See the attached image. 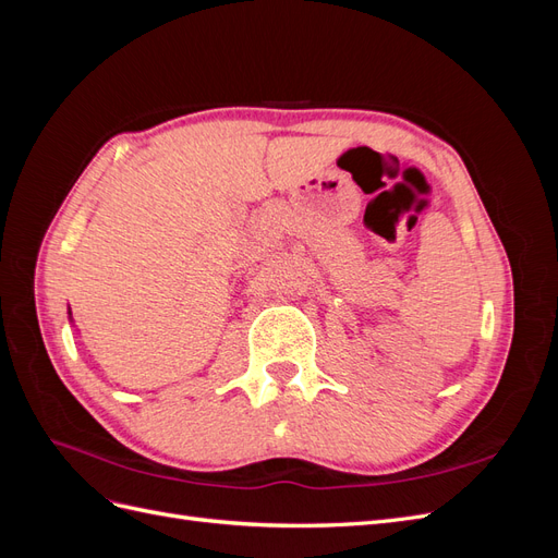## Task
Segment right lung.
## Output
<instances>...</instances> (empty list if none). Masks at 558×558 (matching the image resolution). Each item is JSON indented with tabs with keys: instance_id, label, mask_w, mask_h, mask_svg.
Instances as JSON below:
<instances>
[{
	"instance_id": "right-lung-1",
	"label": "right lung",
	"mask_w": 558,
	"mask_h": 558,
	"mask_svg": "<svg viewBox=\"0 0 558 558\" xmlns=\"http://www.w3.org/2000/svg\"><path fill=\"white\" fill-rule=\"evenodd\" d=\"M70 320H72V312H70Z\"/></svg>"
}]
</instances>
